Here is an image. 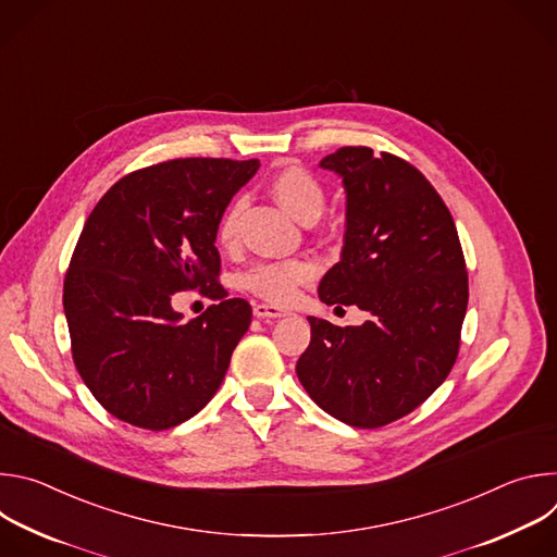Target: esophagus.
I'll list each match as a JSON object with an SVG mask.
<instances>
[{
    "mask_svg": "<svg viewBox=\"0 0 557 557\" xmlns=\"http://www.w3.org/2000/svg\"><path fill=\"white\" fill-rule=\"evenodd\" d=\"M253 314L260 317V320H264V317H273V320H277V317H286L290 314L286 308H280V306H271V304H256L253 306Z\"/></svg>",
    "mask_w": 557,
    "mask_h": 557,
    "instance_id": "obj_1",
    "label": "esophagus"
}]
</instances>
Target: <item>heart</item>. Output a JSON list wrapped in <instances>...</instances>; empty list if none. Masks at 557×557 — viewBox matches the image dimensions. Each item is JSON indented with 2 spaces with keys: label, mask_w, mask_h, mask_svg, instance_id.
<instances>
[{
  "label": "heart",
  "mask_w": 557,
  "mask_h": 557,
  "mask_svg": "<svg viewBox=\"0 0 557 557\" xmlns=\"http://www.w3.org/2000/svg\"><path fill=\"white\" fill-rule=\"evenodd\" d=\"M271 191L275 200L286 209L293 218L306 222L314 220L322 213L326 194L322 183L317 181L308 170L304 168H284L277 172L271 181ZM237 215H240V202H235L226 209L218 224V240L222 245H228L235 235ZM314 277V264L308 258H290L282 262H264L253 267L245 273L243 284L253 295L273 301V304H288L295 299L299 286L310 282Z\"/></svg>",
  "instance_id": "1"
}]
</instances>
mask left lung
Masks as SVG:
<instances>
[{"label":"left lung","mask_w":557,"mask_h":557,"mask_svg":"<svg viewBox=\"0 0 557 557\" xmlns=\"http://www.w3.org/2000/svg\"><path fill=\"white\" fill-rule=\"evenodd\" d=\"M320 168L342 176V260L320 282L329 306H359L361 326L308 317L297 376L310 399L352 428L410 414L447 379L467 310V271L454 218L404 158L342 147Z\"/></svg>","instance_id":"8db88e82"}]
</instances>
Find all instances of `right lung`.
<instances>
[{
    "label": "right lung",
    "mask_w": 557,
    "mask_h": 557,
    "mask_svg": "<svg viewBox=\"0 0 557 557\" xmlns=\"http://www.w3.org/2000/svg\"><path fill=\"white\" fill-rule=\"evenodd\" d=\"M258 168L256 158L158 163L114 183L86 220L63 310L74 366L112 417L161 432L213 399L251 324V306L218 282L215 235ZM194 287L216 304L183 323L171 295Z\"/></svg>",
    "instance_id": "obj_1"
}]
</instances>
